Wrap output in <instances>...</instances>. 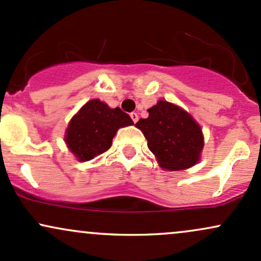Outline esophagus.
<instances>
[{"instance_id": "1", "label": "esophagus", "mask_w": 261, "mask_h": 261, "mask_svg": "<svg viewBox=\"0 0 261 261\" xmlns=\"http://www.w3.org/2000/svg\"><path fill=\"white\" fill-rule=\"evenodd\" d=\"M130 118H132V121H133L134 123H137V122H138L139 117H138V115H137L136 112H132L130 113Z\"/></svg>"}]
</instances>
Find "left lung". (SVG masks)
<instances>
[{
	"mask_svg": "<svg viewBox=\"0 0 261 261\" xmlns=\"http://www.w3.org/2000/svg\"><path fill=\"white\" fill-rule=\"evenodd\" d=\"M136 127L148 140V148L163 169L185 170L196 165L203 149V134L194 117L168 101H158Z\"/></svg>",
	"mask_w": 261,
	"mask_h": 261,
	"instance_id": "8db88e82",
	"label": "left lung"
}]
</instances>
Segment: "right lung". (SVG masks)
<instances>
[{
  "mask_svg": "<svg viewBox=\"0 0 261 261\" xmlns=\"http://www.w3.org/2000/svg\"><path fill=\"white\" fill-rule=\"evenodd\" d=\"M133 124L129 115L119 107L110 108L99 99H91L72 117L66 128L65 143L80 162L91 160L112 145L117 130Z\"/></svg>",
  "mask_w": 261,
  "mask_h": 261,
  "instance_id": "obj_1",
  "label": "right lung"
}]
</instances>
